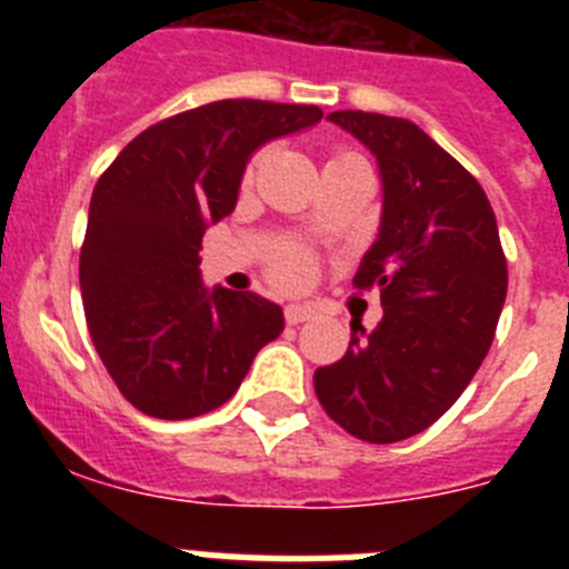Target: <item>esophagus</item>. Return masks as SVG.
Wrapping results in <instances>:
<instances>
[{"instance_id": "obj_1", "label": "esophagus", "mask_w": 569, "mask_h": 569, "mask_svg": "<svg viewBox=\"0 0 569 569\" xmlns=\"http://www.w3.org/2000/svg\"><path fill=\"white\" fill-rule=\"evenodd\" d=\"M316 316V310L310 305H288L284 308V319L288 325H301V321H310Z\"/></svg>"}]
</instances>
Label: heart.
Listing matches in <instances>:
<instances>
[{"instance_id":"obj_1","label":"heart","mask_w":569,"mask_h":569,"mask_svg":"<svg viewBox=\"0 0 569 569\" xmlns=\"http://www.w3.org/2000/svg\"><path fill=\"white\" fill-rule=\"evenodd\" d=\"M310 264L305 256H284V259L276 264V279L288 288H299L301 281H308Z\"/></svg>"}]
</instances>
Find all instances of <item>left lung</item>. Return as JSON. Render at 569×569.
I'll use <instances>...</instances> for the list:
<instances>
[{
  "instance_id": "obj_1",
  "label": "left lung",
  "mask_w": 569,
  "mask_h": 569,
  "mask_svg": "<svg viewBox=\"0 0 569 569\" xmlns=\"http://www.w3.org/2000/svg\"><path fill=\"white\" fill-rule=\"evenodd\" d=\"M381 179L379 233L353 284L379 290V328L350 325V347L319 367L330 419L373 445L410 439L447 413L485 361L507 296L499 224L481 184L396 116L336 110Z\"/></svg>"
}]
</instances>
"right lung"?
Masks as SVG:
<instances>
[{
  "mask_svg": "<svg viewBox=\"0 0 569 569\" xmlns=\"http://www.w3.org/2000/svg\"><path fill=\"white\" fill-rule=\"evenodd\" d=\"M321 116L316 104L210 102L139 133L102 173L79 284L93 347L136 410L168 421L210 413L279 339V305L208 288L199 248L233 213L256 150Z\"/></svg>",
  "mask_w": 569,
  "mask_h": 569,
  "instance_id": "obj_1",
  "label": "right lung"
}]
</instances>
